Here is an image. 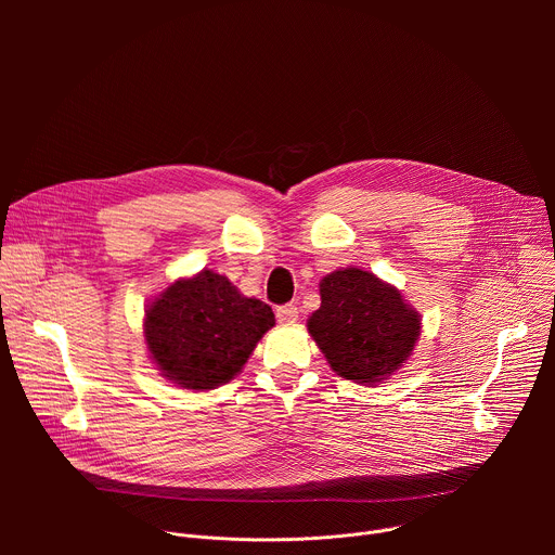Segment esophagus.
<instances>
[{
	"mask_svg": "<svg viewBox=\"0 0 555 555\" xmlns=\"http://www.w3.org/2000/svg\"><path fill=\"white\" fill-rule=\"evenodd\" d=\"M276 321L281 325H294L298 321V307L296 305H281V307H276Z\"/></svg>",
	"mask_w": 555,
	"mask_h": 555,
	"instance_id": "obj_1",
	"label": "esophagus"
}]
</instances>
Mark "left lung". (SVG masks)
<instances>
[{"mask_svg": "<svg viewBox=\"0 0 555 555\" xmlns=\"http://www.w3.org/2000/svg\"><path fill=\"white\" fill-rule=\"evenodd\" d=\"M420 325V313L398 289L347 268L321 281V307L307 330L340 377L375 384L411 356Z\"/></svg>", "mask_w": 555, "mask_h": 555, "instance_id": "1", "label": "left lung"}]
</instances>
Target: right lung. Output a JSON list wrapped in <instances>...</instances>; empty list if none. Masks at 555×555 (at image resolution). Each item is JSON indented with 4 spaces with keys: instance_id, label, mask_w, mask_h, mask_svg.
Returning a JSON list of instances; mask_svg holds the SVG:
<instances>
[{
    "instance_id": "1",
    "label": "right lung",
    "mask_w": 555,
    "mask_h": 555,
    "mask_svg": "<svg viewBox=\"0 0 555 555\" xmlns=\"http://www.w3.org/2000/svg\"><path fill=\"white\" fill-rule=\"evenodd\" d=\"M270 327V305L242 296L225 276L204 270L151 302L144 336L165 377L199 390L240 373Z\"/></svg>"
}]
</instances>
